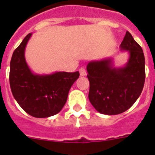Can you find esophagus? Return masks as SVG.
Returning a JSON list of instances; mask_svg holds the SVG:
<instances>
[{"instance_id": "34e87169", "label": "esophagus", "mask_w": 155, "mask_h": 155, "mask_svg": "<svg viewBox=\"0 0 155 155\" xmlns=\"http://www.w3.org/2000/svg\"><path fill=\"white\" fill-rule=\"evenodd\" d=\"M79 72H80V75L81 77L85 76V75L87 74V73H86V70L84 68H81L80 69H79Z\"/></svg>"}]
</instances>
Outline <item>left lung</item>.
Masks as SVG:
<instances>
[{
  "mask_svg": "<svg viewBox=\"0 0 155 155\" xmlns=\"http://www.w3.org/2000/svg\"><path fill=\"white\" fill-rule=\"evenodd\" d=\"M120 49L130 54L124 68H114L110 58L91 61L87 66L90 83L88 98L102 114L124 113L134 105L143 90L145 60L141 46L127 31Z\"/></svg>",
  "mask_w": 155,
  "mask_h": 155,
  "instance_id": "obj_1",
  "label": "left lung"
}]
</instances>
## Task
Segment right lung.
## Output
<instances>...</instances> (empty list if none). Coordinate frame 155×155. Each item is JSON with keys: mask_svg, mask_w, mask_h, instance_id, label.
Segmentation results:
<instances>
[{"mask_svg": "<svg viewBox=\"0 0 155 155\" xmlns=\"http://www.w3.org/2000/svg\"><path fill=\"white\" fill-rule=\"evenodd\" d=\"M31 33L25 37L14 51L10 64L11 90L18 103L30 116L46 118L61 112L68 99L72 84L79 78L74 73L55 72L35 74L25 59V49Z\"/></svg>", "mask_w": 155, "mask_h": 155, "instance_id": "1", "label": "right lung"}]
</instances>
